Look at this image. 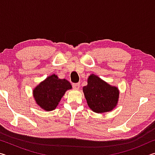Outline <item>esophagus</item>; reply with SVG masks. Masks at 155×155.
<instances>
[{
	"label": "esophagus",
	"mask_w": 155,
	"mask_h": 155,
	"mask_svg": "<svg viewBox=\"0 0 155 155\" xmlns=\"http://www.w3.org/2000/svg\"><path fill=\"white\" fill-rule=\"evenodd\" d=\"M72 87H73V89H74V90H79L80 83H73L72 84Z\"/></svg>",
	"instance_id": "esophagus-1"
}]
</instances>
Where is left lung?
Instances as JSON below:
<instances>
[{
	"label": "left lung",
	"instance_id": "obj_1",
	"mask_svg": "<svg viewBox=\"0 0 155 155\" xmlns=\"http://www.w3.org/2000/svg\"><path fill=\"white\" fill-rule=\"evenodd\" d=\"M84 96L90 108L97 114L112 111L119 101L120 91L96 74H90L87 85L83 87Z\"/></svg>",
	"mask_w": 155,
	"mask_h": 155
}]
</instances>
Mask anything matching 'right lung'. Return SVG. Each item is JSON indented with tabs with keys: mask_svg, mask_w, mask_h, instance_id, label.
Masks as SVG:
<instances>
[{
	"mask_svg": "<svg viewBox=\"0 0 155 155\" xmlns=\"http://www.w3.org/2000/svg\"><path fill=\"white\" fill-rule=\"evenodd\" d=\"M72 85L66 79H61L53 74L38 84L33 90L36 104L46 111H51L58 106L65 91L71 90Z\"/></svg>",
	"mask_w": 155,
	"mask_h": 155,
	"instance_id": "1",
	"label": "right lung"
}]
</instances>
